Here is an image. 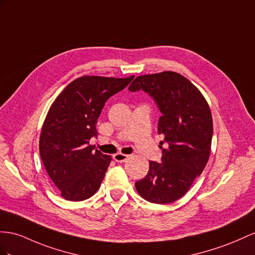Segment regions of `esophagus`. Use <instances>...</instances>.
<instances>
[{
  "label": "esophagus",
  "instance_id": "esophagus-1",
  "mask_svg": "<svg viewBox=\"0 0 255 255\" xmlns=\"http://www.w3.org/2000/svg\"><path fill=\"white\" fill-rule=\"evenodd\" d=\"M113 158H114V160L117 161V162H125V161L128 160L129 156H128V155H125V154L119 153V154L113 155Z\"/></svg>",
  "mask_w": 255,
  "mask_h": 255
}]
</instances>
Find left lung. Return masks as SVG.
<instances>
[{
    "mask_svg": "<svg viewBox=\"0 0 255 255\" xmlns=\"http://www.w3.org/2000/svg\"><path fill=\"white\" fill-rule=\"evenodd\" d=\"M128 89L153 98L161 113L160 144H168L160 147L161 162L149 161L147 174L135 182V188L149 202L170 204L188 191L207 165L213 133L210 108L187 78L171 71L138 76Z\"/></svg>",
    "mask_w": 255,
    "mask_h": 255,
    "instance_id": "left-lung-1",
    "label": "left lung"
}]
</instances>
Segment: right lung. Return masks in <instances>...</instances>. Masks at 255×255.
I'll list each match as a JSON object with an SVG mask.
<instances>
[{"label": "right lung", "instance_id": "add662e5", "mask_svg": "<svg viewBox=\"0 0 255 255\" xmlns=\"http://www.w3.org/2000/svg\"><path fill=\"white\" fill-rule=\"evenodd\" d=\"M126 78L82 76L51 104L40 138L45 169L64 199L82 201L99 190L112 157L94 151L89 140L110 97L128 86Z\"/></svg>", "mask_w": 255, "mask_h": 255}]
</instances>
